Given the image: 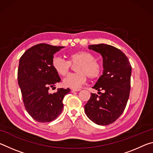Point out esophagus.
Returning <instances> with one entry per match:
<instances>
[{"label":"esophagus","instance_id":"1","mask_svg":"<svg viewBox=\"0 0 153 153\" xmlns=\"http://www.w3.org/2000/svg\"><path fill=\"white\" fill-rule=\"evenodd\" d=\"M72 92H78V91H80L81 90V89L80 88H72Z\"/></svg>","mask_w":153,"mask_h":153}]
</instances>
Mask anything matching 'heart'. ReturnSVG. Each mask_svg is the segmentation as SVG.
<instances>
[{"instance_id": "obj_1", "label": "heart", "mask_w": 153, "mask_h": 153, "mask_svg": "<svg viewBox=\"0 0 153 153\" xmlns=\"http://www.w3.org/2000/svg\"><path fill=\"white\" fill-rule=\"evenodd\" d=\"M69 61L61 56H54L52 60V67L59 75L65 76L70 70L71 65L75 67L76 73L69 74L63 79L64 86L78 88L86 82L88 77L91 79L99 77L102 72L100 64L96 61L95 56L86 51H79L69 54Z\"/></svg>"}]
</instances>
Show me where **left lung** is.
Masks as SVG:
<instances>
[{
  "label": "left lung",
  "instance_id": "8db88e82",
  "mask_svg": "<svg viewBox=\"0 0 153 153\" xmlns=\"http://www.w3.org/2000/svg\"><path fill=\"white\" fill-rule=\"evenodd\" d=\"M88 48L102 55L104 70L92 87L100 95L91 93L84 106L85 113L97 125H109L125 110L130 92L131 66L125 54L113 46L99 44ZM102 90V93L100 92Z\"/></svg>",
  "mask_w": 153,
  "mask_h": 153
}]
</instances>
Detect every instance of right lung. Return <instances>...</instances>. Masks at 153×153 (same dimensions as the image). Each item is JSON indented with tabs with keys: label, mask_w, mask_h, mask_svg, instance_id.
I'll use <instances>...</instances> for the list:
<instances>
[{
	"label": "right lung",
	"mask_w": 153,
	"mask_h": 153,
	"mask_svg": "<svg viewBox=\"0 0 153 153\" xmlns=\"http://www.w3.org/2000/svg\"><path fill=\"white\" fill-rule=\"evenodd\" d=\"M63 46L38 44L27 49L19 59L18 84L27 113L38 122L55 120L63 111V100L70 89L58 88L50 94L48 90L61 82L52 67L53 55Z\"/></svg>",
	"instance_id": "obj_1"
}]
</instances>
